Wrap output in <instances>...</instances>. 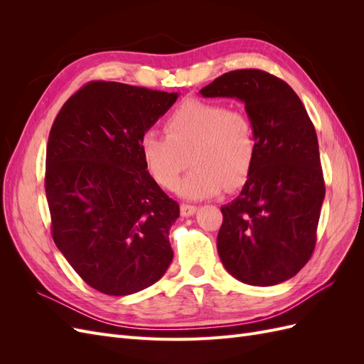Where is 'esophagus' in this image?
Returning a JSON list of instances; mask_svg holds the SVG:
<instances>
[{"instance_id": "esophagus-1", "label": "esophagus", "mask_w": 364, "mask_h": 364, "mask_svg": "<svg viewBox=\"0 0 364 364\" xmlns=\"http://www.w3.org/2000/svg\"><path fill=\"white\" fill-rule=\"evenodd\" d=\"M196 211H197V206H194V205H186V203L181 205V215L182 217H190Z\"/></svg>"}]
</instances>
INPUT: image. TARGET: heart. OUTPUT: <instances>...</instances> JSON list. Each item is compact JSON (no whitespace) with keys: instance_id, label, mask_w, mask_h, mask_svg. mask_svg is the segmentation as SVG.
Here are the masks:
<instances>
[{"instance_id":"heart-1","label":"heart","mask_w":364,"mask_h":364,"mask_svg":"<svg viewBox=\"0 0 364 364\" xmlns=\"http://www.w3.org/2000/svg\"><path fill=\"white\" fill-rule=\"evenodd\" d=\"M165 134L149 130L139 141L142 162L150 178L173 190L181 174L194 168L179 186L185 199L200 200L226 186H243L257 159V134L250 117L223 103L186 100L165 119Z\"/></svg>"}]
</instances>
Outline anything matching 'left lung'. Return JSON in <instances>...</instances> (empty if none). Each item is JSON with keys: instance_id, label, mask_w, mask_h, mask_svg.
I'll list each match as a JSON object with an SVG mask.
<instances>
[{"instance_id": "obj_1", "label": "left lung", "mask_w": 364, "mask_h": 364, "mask_svg": "<svg viewBox=\"0 0 364 364\" xmlns=\"http://www.w3.org/2000/svg\"><path fill=\"white\" fill-rule=\"evenodd\" d=\"M200 94L243 102L258 144L243 190L222 206L220 259L245 284H281L305 266L316 246L325 182L314 126L291 87L261 70L229 71Z\"/></svg>"}]
</instances>
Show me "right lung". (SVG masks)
I'll use <instances>...</instances> for the list:
<instances>
[{"instance_id":"right-lung-1","label":"right lung","mask_w":364,"mask_h":364,"mask_svg":"<svg viewBox=\"0 0 364 364\" xmlns=\"http://www.w3.org/2000/svg\"><path fill=\"white\" fill-rule=\"evenodd\" d=\"M178 92L90 82L51 126L46 193L51 234L92 289L127 296L159 281L173 259L179 205L150 178L139 141Z\"/></svg>"}]
</instances>
